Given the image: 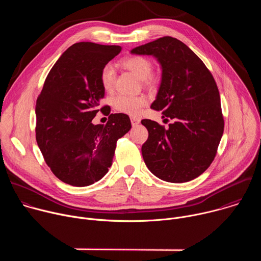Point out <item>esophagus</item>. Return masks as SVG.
I'll list each match as a JSON object with an SVG mask.
<instances>
[{
  "instance_id": "obj_1",
  "label": "esophagus",
  "mask_w": 261,
  "mask_h": 261,
  "mask_svg": "<svg viewBox=\"0 0 261 261\" xmlns=\"http://www.w3.org/2000/svg\"><path fill=\"white\" fill-rule=\"evenodd\" d=\"M139 123H140V120H139L138 118H136V117H131V124H132L133 127H134V126H137Z\"/></svg>"
}]
</instances>
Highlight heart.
I'll return each instance as SVG.
<instances>
[{
    "mask_svg": "<svg viewBox=\"0 0 261 261\" xmlns=\"http://www.w3.org/2000/svg\"><path fill=\"white\" fill-rule=\"evenodd\" d=\"M122 66L134 73L142 81L144 87H153L158 83V79L153 74V63L150 59L142 56H132L124 59ZM100 82L103 89L110 92L114 89L116 82V70L111 64H106L102 67L100 72ZM114 107L123 114L135 116L138 115L141 109L147 104V98L143 95L127 96L119 95L114 99Z\"/></svg>",
    "mask_w": 261,
    "mask_h": 261,
    "instance_id": "1",
    "label": "heart"
}]
</instances>
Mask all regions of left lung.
<instances>
[{"instance_id":"left-lung-1","label":"left lung","mask_w":261,"mask_h":261,"mask_svg":"<svg viewBox=\"0 0 261 261\" xmlns=\"http://www.w3.org/2000/svg\"><path fill=\"white\" fill-rule=\"evenodd\" d=\"M148 55L162 66V81L151 108L161 110L169 128L144 119L147 140L141 146L145 165L157 177L185 182L214 161L224 131L220 94L211 71L181 41L165 36L131 50Z\"/></svg>"}]
</instances>
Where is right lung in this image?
Instances as JSON below:
<instances>
[{
  "label": "right lung",
  "mask_w": 261,
  "mask_h": 261,
  "mask_svg": "<svg viewBox=\"0 0 261 261\" xmlns=\"http://www.w3.org/2000/svg\"><path fill=\"white\" fill-rule=\"evenodd\" d=\"M122 50L117 45L79 42L56 62L36 101V140L53 173L62 181L85 187L101 179L113 164L117 141L131 129L125 114H110L94 125L104 89L100 72Z\"/></svg>",
  "instance_id": "1"
}]
</instances>
